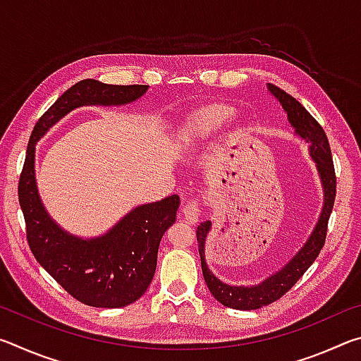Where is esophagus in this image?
<instances>
[{"label":"esophagus","instance_id":"1","mask_svg":"<svg viewBox=\"0 0 361 361\" xmlns=\"http://www.w3.org/2000/svg\"><path fill=\"white\" fill-rule=\"evenodd\" d=\"M181 215H183V218H185L189 224L197 223L199 221V215H200L197 200H191V202H188L185 207H183Z\"/></svg>","mask_w":361,"mask_h":361}]
</instances>
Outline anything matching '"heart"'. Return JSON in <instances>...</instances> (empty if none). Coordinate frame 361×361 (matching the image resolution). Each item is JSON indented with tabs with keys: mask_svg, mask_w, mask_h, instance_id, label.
I'll return each mask as SVG.
<instances>
[{
	"mask_svg": "<svg viewBox=\"0 0 361 361\" xmlns=\"http://www.w3.org/2000/svg\"><path fill=\"white\" fill-rule=\"evenodd\" d=\"M234 116L229 106H210L195 113L185 121L178 132V146L181 149H191L200 142L218 132Z\"/></svg>",
	"mask_w": 361,
	"mask_h": 361,
	"instance_id": "obj_1",
	"label": "heart"
}]
</instances>
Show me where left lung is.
<instances>
[{
  "label": "left lung",
  "mask_w": 361,
  "mask_h": 361,
  "mask_svg": "<svg viewBox=\"0 0 361 361\" xmlns=\"http://www.w3.org/2000/svg\"><path fill=\"white\" fill-rule=\"evenodd\" d=\"M267 90L282 105L290 126L295 129L296 135L301 137L305 143H309V156L315 162L317 173H319L322 183L323 205L319 221H317L314 231L310 232L309 239L305 240L301 250L282 269H279L272 276H269L256 285H229L223 282V280H219L210 271L205 259V242L212 229V221H204L197 226V232L195 234H197L199 255L200 262H202L205 283L218 302H221L226 307L237 310L261 309L267 304L277 301V299L282 298L302 277V274L312 266V262L320 253L323 243H325L328 219L329 215H331L336 197V176L331 149H329L328 138L325 132H323L322 126L310 116V113L301 103L296 99H293L291 95L283 92L282 89H279L272 84H267Z\"/></svg>",
  "instance_id": "8db88e82"
}]
</instances>
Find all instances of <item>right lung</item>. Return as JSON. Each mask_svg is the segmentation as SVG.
I'll use <instances>...</instances> for the list:
<instances>
[{
    "label": "right lung",
    "mask_w": 361,
    "mask_h": 361,
    "mask_svg": "<svg viewBox=\"0 0 361 361\" xmlns=\"http://www.w3.org/2000/svg\"><path fill=\"white\" fill-rule=\"evenodd\" d=\"M149 85H113L84 79L63 92L41 116L30 137L19 181V204L27 240L36 261L82 304L102 309L124 307L148 290L157 264L162 235L175 223L178 195L143 204L97 237H78L49 215L35 173L36 143L52 126L79 106H124L143 97Z\"/></svg>",
    "instance_id": "obj_1"
}]
</instances>
